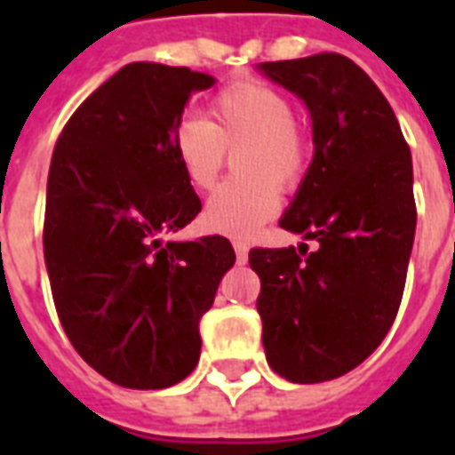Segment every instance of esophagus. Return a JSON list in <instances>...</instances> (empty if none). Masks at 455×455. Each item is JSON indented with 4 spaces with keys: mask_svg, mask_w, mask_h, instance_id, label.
I'll return each instance as SVG.
<instances>
[{
    "mask_svg": "<svg viewBox=\"0 0 455 455\" xmlns=\"http://www.w3.org/2000/svg\"><path fill=\"white\" fill-rule=\"evenodd\" d=\"M234 250L235 257H238V262H245L248 259V241H243V238H234Z\"/></svg>",
    "mask_w": 455,
    "mask_h": 455,
    "instance_id": "esophagus-1",
    "label": "esophagus"
}]
</instances>
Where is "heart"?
I'll use <instances>...</instances> for the list:
<instances>
[{"instance_id": "obj_1", "label": "heart", "mask_w": 455, "mask_h": 455, "mask_svg": "<svg viewBox=\"0 0 455 455\" xmlns=\"http://www.w3.org/2000/svg\"><path fill=\"white\" fill-rule=\"evenodd\" d=\"M210 120L181 117L172 134L174 153L193 188L205 191L238 151L228 179L210 196L203 212L207 228L250 235L276 214L281 192L292 191L309 167V132L283 92L262 82L238 80L210 101Z\"/></svg>"}]
</instances>
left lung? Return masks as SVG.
Instances as JSON below:
<instances>
[{
    "instance_id": "1",
    "label": "left lung",
    "mask_w": 455,
    "mask_h": 455,
    "mask_svg": "<svg viewBox=\"0 0 455 455\" xmlns=\"http://www.w3.org/2000/svg\"><path fill=\"white\" fill-rule=\"evenodd\" d=\"M259 68L314 123V160L281 227L318 250L248 255L267 361L311 385L359 366L395 323L416 235L413 164L395 110L354 60L323 52Z\"/></svg>"
}]
</instances>
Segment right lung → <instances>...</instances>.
Here are the masks:
<instances>
[{
    "label": "right lung",
    "instance_id": "obj_1",
    "mask_svg": "<svg viewBox=\"0 0 455 455\" xmlns=\"http://www.w3.org/2000/svg\"><path fill=\"white\" fill-rule=\"evenodd\" d=\"M210 75L130 63L103 82L53 146L44 259L53 304L82 359L120 387L191 373L198 323L235 262L224 235L164 243L200 212L172 134Z\"/></svg>",
    "mask_w": 455,
    "mask_h": 455
}]
</instances>
